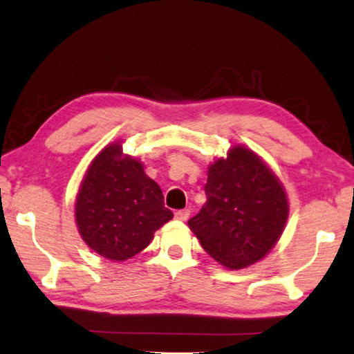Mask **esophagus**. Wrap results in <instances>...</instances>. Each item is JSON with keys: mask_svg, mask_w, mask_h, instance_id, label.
Instances as JSON below:
<instances>
[{"mask_svg": "<svg viewBox=\"0 0 354 354\" xmlns=\"http://www.w3.org/2000/svg\"><path fill=\"white\" fill-rule=\"evenodd\" d=\"M190 215V210L189 209H183V210H176L175 212V218L179 221H185Z\"/></svg>", "mask_w": 354, "mask_h": 354, "instance_id": "1", "label": "esophagus"}]
</instances>
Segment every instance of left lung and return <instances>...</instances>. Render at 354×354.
Wrapping results in <instances>:
<instances>
[{"mask_svg":"<svg viewBox=\"0 0 354 354\" xmlns=\"http://www.w3.org/2000/svg\"><path fill=\"white\" fill-rule=\"evenodd\" d=\"M207 201L189 220L203 249L230 269L261 260L279 241L288 220V198L277 176L244 147L209 167Z\"/></svg>","mask_w":354,"mask_h":354,"instance_id":"obj_1","label":"left lung"}]
</instances>
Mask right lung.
Returning <instances> with one entry per match:
<instances>
[{"mask_svg": "<svg viewBox=\"0 0 354 354\" xmlns=\"http://www.w3.org/2000/svg\"><path fill=\"white\" fill-rule=\"evenodd\" d=\"M173 218L159 185L122 147H105L89 165L75 203L82 239L108 260L124 261L149 246L153 234Z\"/></svg>", "mask_w": 354, "mask_h": 354, "instance_id": "1", "label": "right lung"}]
</instances>
